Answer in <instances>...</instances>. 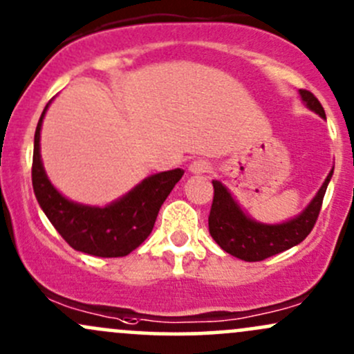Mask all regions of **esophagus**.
Masks as SVG:
<instances>
[{
	"instance_id": "obj_1",
	"label": "esophagus",
	"mask_w": 354,
	"mask_h": 354,
	"mask_svg": "<svg viewBox=\"0 0 354 354\" xmlns=\"http://www.w3.org/2000/svg\"><path fill=\"white\" fill-rule=\"evenodd\" d=\"M189 173L193 174H205V173H209V169H212V166H209L208 161H205V159H196V161H193L192 165H189Z\"/></svg>"
}]
</instances>
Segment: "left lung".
Returning <instances> with one entry per match:
<instances>
[{
	"label": "left lung",
	"instance_id": "obj_1",
	"mask_svg": "<svg viewBox=\"0 0 354 354\" xmlns=\"http://www.w3.org/2000/svg\"><path fill=\"white\" fill-rule=\"evenodd\" d=\"M299 94L310 111L326 119L324 109L314 94L304 88H301ZM333 169L329 171L328 178L324 180L319 192L316 193V196L296 218L275 225L252 220L220 181H212L215 193H213V203L208 216L209 235L227 254L245 260V262H259V260L269 259L272 255L289 250L290 247L301 243L316 225L322 198H324L326 188L331 181Z\"/></svg>",
	"mask_w": 354,
	"mask_h": 354
}]
</instances>
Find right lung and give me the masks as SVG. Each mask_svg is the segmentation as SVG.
I'll list each match as a JSON object with an SVG mask.
<instances>
[{
	"label": "right lung",
	"mask_w": 354,
	"mask_h": 354,
	"mask_svg": "<svg viewBox=\"0 0 354 354\" xmlns=\"http://www.w3.org/2000/svg\"><path fill=\"white\" fill-rule=\"evenodd\" d=\"M50 102L35 131L32 183L38 205L62 239L75 250L95 257H124L131 254L153 232L159 208L185 171L176 168L151 174L107 207H88L67 200L50 183L40 156L41 122Z\"/></svg>",
	"instance_id": "add662e5"
}]
</instances>
